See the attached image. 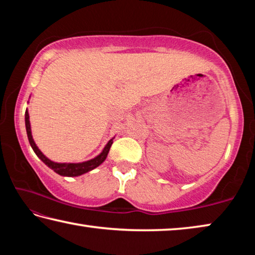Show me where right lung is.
<instances>
[{
  "instance_id": "1",
  "label": "right lung",
  "mask_w": 255,
  "mask_h": 255,
  "mask_svg": "<svg viewBox=\"0 0 255 255\" xmlns=\"http://www.w3.org/2000/svg\"><path fill=\"white\" fill-rule=\"evenodd\" d=\"M24 122H25V130H27L29 143H30V146H31V148L33 149V152L36 153L37 156L39 157L47 166L50 167V169L54 172H56L57 174L63 175V176H79V175H82L84 173H88V172L94 170L99 165H101V164L106 161L111 145H112V143H114L115 137H112L111 139L108 141L105 147H103L102 152L99 155H97L96 157L89 159V161H84V162H80V163H57V162L51 161V159L47 157L46 155L42 153L39 148H38L36 143H34L32 132H31V126H30L28 109L25 110Z\"/></svg>"
}]
</instances>
